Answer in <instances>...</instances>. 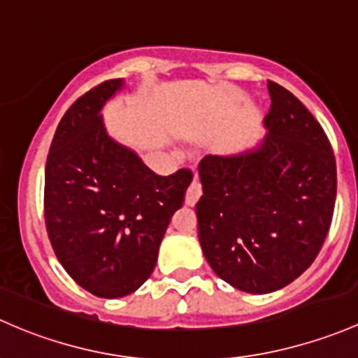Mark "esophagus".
I'll use <instances>...</instances> for the list:
<instances>
[{"mask_svg":"<svg viewBox=\"0 0 358 358\" xmlns=\"http://www.w3.org/2000/svg\"><path fill=\"white\" fill-rule=\"evenodd\" d=\"M200 196H201V186H200V182H198V178L194 176L193 182H191V186L187 187L186 205L187 206H194L198 203V200H200Z\"/></svg>","mask_w":358,"mask_h":358,"instance_id":"obj_1","label":"esophagus"}]
</instances>
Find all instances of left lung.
<instances>
[{"instance_id":"8db88e82","label":"left lung","mask_w":358,"mask_h":358,"mask_svg":"<svg viewBox=\"0 0 358 358\" xmlns=\"http://www.w3.org/2000/svg\"><path fill=\"white\" fill-rule=\"evenodd\" d=\"M271 112L255 146L206 155L198 238L212 271L236 289L265 294L303 274L320 252L336 201V160L303 103L268 80Z\"/></svg>"}]
</instances>
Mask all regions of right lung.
<instances>
[{
	"label": "right lung",
	"mask_w": 358,
	"mask_h": 358,
	"mask_svg": "<svg viewBox=\"0 0 358 358\" xmlns=\"http://www.w3.org/2000/svg\"><path fill=\"white\" fill-rule=\"evenodd\" d=\"M124 87V79L106 80L70 106L44 174V219L58 260L80 288L110 300L134 293L152 275L193 179L186 169L155 174L108 134L101 110Z\"/></svg>",
	"instance_id": "add662e5"
}]
</instances>
